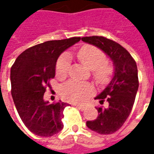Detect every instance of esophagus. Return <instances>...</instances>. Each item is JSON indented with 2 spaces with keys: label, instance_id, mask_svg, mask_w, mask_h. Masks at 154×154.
Returning <instances> with one entry per match:
<instances>
[{
  "label": "esophagus",
  "instance_id": "1",
  "mask_svg": "<svg viewBox=\"0 0 154 154\" xmlns=\"http://www.w3.org/2000/svg\"><path fill=\"white\" fill-rule=\"evenodd\" d=\"M75 106L77 107V108H78L80 110H84L86 108H87V106H85V105H75Z\"/></svg>",
  "mask_w": 154,
  "mask_h": 154
}]
</instances>
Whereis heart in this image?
<instances>
[{
  "mask_svg": "<svg viewBox=\"0 0 154 154\" xmlns=\"http://www.w3.org/2000/svg\"><path fill=\"white\" fill-rule=\"evenodd\" d=\"M77 56L82 64L92 70V77L98 84H105L110 80L113 67L106 61V55L100 48L93 45H84L77 51ZM70 67L69 57L63 54L58 57L56 63V76L64 78ZM93 87L88 82L70 80L60 87V94L64 100L70 102H82L93 93Z\"/></svg>",
  "mask_w": 154,
  "mask_h": 154,
  "instance_id": "b5f03b06",
  "label": "heart"
}]
</instances>
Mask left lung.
Masks as SVG:
<instances>
[{"label": "left lung", "mask_w": 154, "mask_h": 154, "mask_svg": "<svg viewBox=\"0 0 154 154\" xmlns=\"http://www.w3.org/2000/svg\"><path fill=\"white\" fill-rule=\"evenodd\" d=\"M82 40L100 48L115 66L111 82L95 98L100 105L106 100L107 106L97 107V119L87 121V126L91 130L100 134H110L121 128L132 110L139 88L136 62L125 48L111 39L90 36L83 37Z\"/></svg>", "instance_id": "left-lung-1"}]
</instances>
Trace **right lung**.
Returning <instances> with one entry per match:
<instances>
[{
    "instance_id": "obj_1",
    "label": "right lung",
    "mask_w": 154,
    "mask_h": 154,
    "mask_svg": "<svg viewBox=\"0 0 154 154\" xmlns=\"http://www.w3.org/2000/svg\"><path fill=\"white\" fill-rule=\"evenodd\" d=\"M80 39L72 37L38 44L20 54L12 65V98L23 123L36 135L50 137L63 128V110L69 105L61 100L49 104L44 94L55 77L57 57Z\"/></svg>"
}]
</instances>
